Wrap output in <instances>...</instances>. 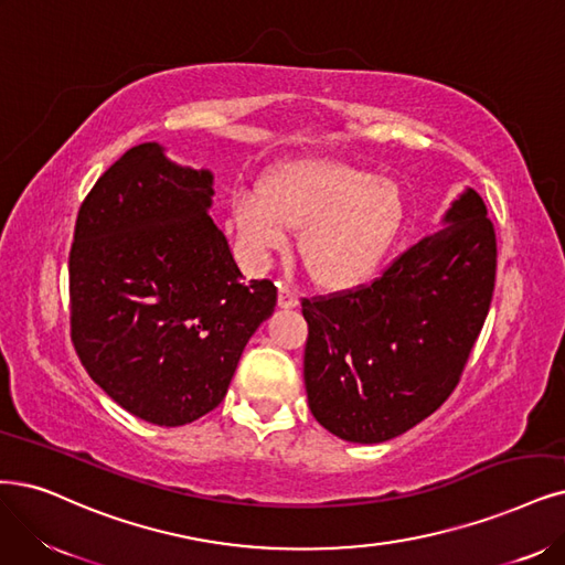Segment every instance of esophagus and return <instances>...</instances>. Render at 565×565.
Instances as JSON below:
<instances>
[{
  "mask_svg": "<svg viewBox=\"0 0 565 565\" xmlns=\"http://www.w3.org/2000/svg\"><path fill=\"white\" fill-rule=\"evenodd\" d=\"M277 305H279L281 309H294V307L298 305V296H296V290L290 288V286H286V284H279V296H277Z\"/></svg>",
  "mask_w": 565,
  "mask_h": 565,
  "instance_id": "1",
  "label": "esophagus"
}]
</instances>
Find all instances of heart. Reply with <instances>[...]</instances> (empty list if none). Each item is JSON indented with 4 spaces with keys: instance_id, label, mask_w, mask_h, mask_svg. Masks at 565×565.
<instances>
[{
    "instance_id": "obj_1",
    "label": "heart",
    "mask_w": 565,
    "mask_h": 565,
    "mask_svg": "<svg viewBox=\"0 0 565 565\" xmlns=\"http://www.w3.org/2000/svg\"><path fill=\"white\" fill-rule=\"evenodd\" d=\"M405 214L401 188L367 167L335 158H302L275 167L260 200L235 204L239 237L258 258L302 230L300 260L317 286L347 290L380 267Z\"/></svg>"
}]
</instances>
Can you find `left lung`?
Instances as JSON below:
<instances>
[{
    "instance_id": "8db88e82",
    "label": "left lung",
    "mask_w": 565,
    "mask_h": 565,
    "mask_svg": "<svg viewBox=\"0 0 565 565\" xmlns=\"http://www.w3.org/2000/svg\"><path fill=\"white\" fill-rule=\"evenodd\" d=\"M445 221L374 281L302 300L309 409L342 440L386 443L424 422L461 382L491 307L498 250L472 188Z\"/></svg>"
}]
</instances>
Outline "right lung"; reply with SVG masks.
Listing matches in <instances>:
<instances>
[{
    "mask_svg": "<svg viewBox=\"0 0 565 565\" xmlns=\"http://www.w3.org/2000/svg\"><path fill=\"white\" fill-rule=\"evenodd\" d=\"M212 174L156 141L125 151L81 202L70 250V326L90 380L156 426L221 405L277 286L242 281L206 209Z\"/></svg>",
    "mask_w": 565,
    "mask_h": 565,
    "instance_id": "1",
    "label": "right lung"
}]
</instances>
